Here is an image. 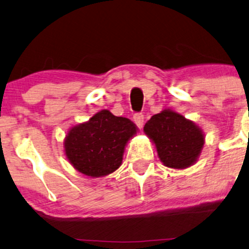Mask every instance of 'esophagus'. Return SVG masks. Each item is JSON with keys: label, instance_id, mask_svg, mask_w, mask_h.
Here are the masks:
<instances>
[{"label": "esophagus", "instance_id": "1", "mask_svg": "<svg viewBox=\"0 0 249 249\" xmlns=\"http://www.w3.org/2000/svg\"><path fill=\"white\" fill-rule=\"evenodd\" d=\"M133 121H134V123H136L137 126H138L139 128H142V125H144V115H142V112L134 113Z\"/></svg>", "mask_w": 249, "mask_h": 249}]
</instances>
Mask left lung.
I'll return each instance as SVG.
<instances>
[{
	"instance_id": "left-lung-1",
	"label": "left lung",
	"mask_w": 249,
	"mask_h": 249,
	"mask_svg": "<svg viewBox=\"0 0 249 249\" xmlns=\"http://www.w3.org/2000/svg\"><path fill=\"white\" fill-rule=\"evenodd\" d=\"M144 131L156 144L162 164L171 168L193 165L204 146L202 131L193 122L171 110L151 117Z\"/></svg>"
}]
</instances>
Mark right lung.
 I'll use <instances>...</instances> for the list:
<instances>
[{
    "mask_svg": "<svg viewBox=\"0 0 249 249\" xmlns=\"http://www.w3.org/2000/svg\"><path fill=\"white\" fill-rule=\"evenodd\" d=\"M136 132L130 119L102 110L88 123L71 128L64 142L65 154L85 176H107L121 166L125 145Z\"/></svg>",
    "mask_w": 249,
    "mask_h": 249,
    "instance_id": "obj_1",
    "label": "right lung"
}]
</instances>
